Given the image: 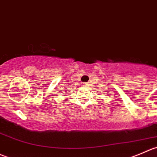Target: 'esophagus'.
I'll return each mask as SVG.
<instances>
[{"label": "esophagus", "instance_id": "34e87169", "mask_svg": "<svg viewBox=\"0 0 157 157\" xmlns=\"http://www.w3.org/2000/svg\"><path fill=\"white\" fill-rule=\"evenodd\" d=\"M82 86H83V87H87V83H83V84H82Z\"/></svg>", "mask_w": 157, "mask_h": 157}]
</instances>
